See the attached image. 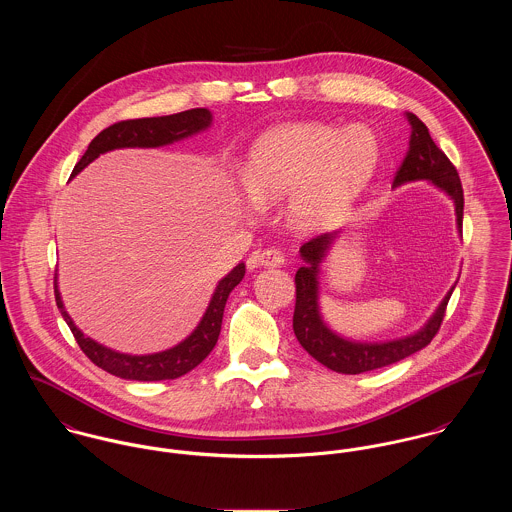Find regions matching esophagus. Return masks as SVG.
I'll list each match as a JSON object with an SVG mask.
<instances>
[{
  "label": "esophagus",
  "instance_id": "obj_1",
  "mask_svg": "<svg viewBox=\"0 0 512 512\" xmlns=\"http://www.w3.org/2000/svg\"><path fill=\"white\" fill-rule=\"evenodd\" d=\"M252 264L256 266H264V268H280L286 258L278 248H266V250H258L252 254Z\"/></svg>",
  "mask_w": 512,
  "mask_h": 512
}]
</instances>
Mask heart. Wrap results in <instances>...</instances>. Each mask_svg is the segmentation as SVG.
Here are the masks:
<instances>
[{
	"label": "heart",
	"instance_id": "1",
	"mask_svg": "<svg viewBox=\"0 0 512 512\" xmlns=\"http://www.w3.org/2000/svg\"><path fill=\"white\" fill-rule=\"evenodd\" d=\"M378 157V138L363 124L347 130L321 122L290 124L270 130L252 146L244 183L262 203L292 194L290 217L299 228L311 230L355 199Z\"/></svg>",
	"mask_w": 512,
	"mask_h": 512
}]
</instances>
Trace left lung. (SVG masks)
Masks as SVG:
<instances>
[{"instance_id":"obj_1","label":"left lung","mask_w":512,"mask_h":512,"mask_svg":"<svg viewBox=\"0 0 512 512\" xmlns=\"http://www.w3.org/2000/svg\"><path fill=\"white\" fill-rule=\"evenodd\" d=\"M412 136L410 149L394 175V187L410 183V181H430L441 189L455 205L457 230L463 226V187L459 181V173L447 155L432 140L428 126L412 112L406 114ZM343 230L325 232L321 236L311 238L299 248L303 258V266L295 272V309H293V333L299 345L321 365L343 372V374H361L366 370L394 365L420 349L428 347L439 331V325L445 317L447 301L453 288L443 297L436 313L428 319V323L416 331L414 335L386 341V343H359L343 339L333 333L319 311V264L325 258V252L333 244V240Z\"/></svg>"}]
</instances>
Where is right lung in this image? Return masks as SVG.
<instances>
[{
    "label": "right lung",
    "mask_w": 512,
    "mask_h": 512,
    "mask_svg": "<svg viewBox=\"0 0 512 512\" xmlns=\"http://www.w3.org/2000/svg\"><path fill=\"white\" fill-rule=\"evenodd\" d=\"M213 122V114L207 108H193L171 116H159V118H140V120H124L118 124H112L110 128L102 130L92 142L80 161L74 165L73 175H78L88 163H92L100 153L120 149V147H161L173 142H179L183 138H189L193 134H199L207 130ZM246 272L244 264H238L230 274H226L217 286V290L211 297V303L195 327V331L183 339L179 345L153 353V355H126L112 351L90 337H84V333L74 325L71 315L65 311L61 293L57 288L55 278V299L57 307L61 309L63 319L73 331L74 339L82 353L102 370L126 378V380H173L195 366L201 365L209 353L215 349L219 341L220 325H222V313L230 292L242 282Z\"/></svg>",
    "instance_id": "add662e5"
}]
</instances>
